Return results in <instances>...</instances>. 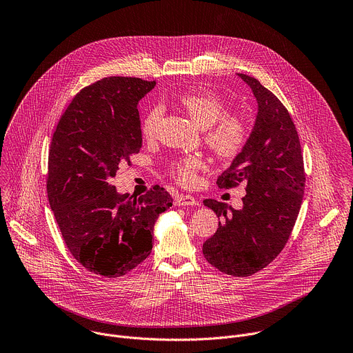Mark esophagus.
I'll return each instance as SVG.
<instances>
[{"label":"esophagus","instance_id":"1","mask_svg":"<svg viewBox=\"0 0 353 353\" xmlns=\"http://www.w3.org/2000/svg\"><path fill=\"white\" fill-rule=\"evenodd\" d=\"M174 204L179 207H192L198 205V199L190 194H179L174 198Z\"/></svg>","mask_w":353,"mask_h":353}]
</instances>
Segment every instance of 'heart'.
Here are the masks:
<instances>
[{
  "mask_svg": "<svg viewBox=\"0 0 353 353\" xmlns=\"http://www.w3.org/2000/svg\"><path fill=\"white\" fill-rule=\"evenodd\" d=\"M179 105L201 127L205 128V142L221 159L237 157L244 148L248 131L245 123L234 114L228 113L225 100L205 88H196L179 96ZM163 114L162 106L150 108L141 123L145 138H154ZM207 166L199 155L179 157L169 163V174L180 185L192 187L198 180V172Z\"/></svg>",
  "mask_w": 353,
  "mask_h": 353,
  "instance_id": "heart-1",
  "label": "heart"
}]
</instances>
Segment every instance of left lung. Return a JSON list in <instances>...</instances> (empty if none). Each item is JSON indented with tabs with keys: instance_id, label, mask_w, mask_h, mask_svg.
Returning a JSON list of instances; mask_svg holds the SVG:
<instances>
[{
	"instance_id": "8db88e82",
	"label": "left lung",
	"mask_w": 353,
	"mask_h": 353,
	"mask_svg": "<svg viewBox=\"0 0 353 353\" xmlns=\"http://www.w3.org/2000/svg\"><path fill=\"white\" fill-rule=\"evenodd\" d=\"M239 77L253 90L259 113L243 150L216 183L221 188L245 183V195L240 211H228L216 199L204 201L222 221L203 244V253L221 272L250 276L272 263L288 243L303 201L306 174L286 108L256 78Z\"/></svg>"
}]
</instances>
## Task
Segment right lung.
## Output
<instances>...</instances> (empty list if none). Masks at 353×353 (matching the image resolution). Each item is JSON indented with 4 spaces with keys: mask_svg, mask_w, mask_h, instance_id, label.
Returning a JSON list of instances; mask_svg holds the SVG:
<instances>
[{
    "mask_svg": "<svg viewBox=\"0 0 353 353\" xmlns=\"http://www.w3.org/2000/svg\"><path fill=\"white\" fill-rule=\"evenodd\" d=\"M155 81L109 77L81 89L61 116L48 152L47 196L63 239L88 271L119 278L152 250L154 225L172 207L154 185L138 198L109 183L142 146L138 102Z\"/></svg>",
    "mask_w": 353,
    "mask_h": 353,
    "instance_id": "1",
    "label": "right lung"
}]
</instances>
